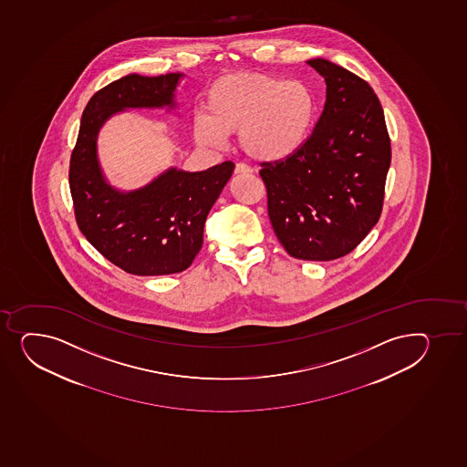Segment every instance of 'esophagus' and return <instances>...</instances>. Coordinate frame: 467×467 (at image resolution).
Wrapping results in <instances>:
<instances>
[{
  "mask_svg": "<svg viewBox=\"0 0 467 467\" xmlns=\"http://www.w3.org/2000/svg\"><path fill=\"white\" fill-rule=\"evenodd\" d=\"M251 167L244 164V162H238L235 166V173L236 175H245V173H251Z\"/></svg>",
  "mask_w": 467,
  "mask_h": 467,
  "instance_id": "1",
  "label": "esophagus"
}]
</instances>
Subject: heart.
Wrapping results in <instances>:
<instances>
[{
    "instance_id": "heart-1",
    "label": "heart",
    "mask_w": 467,
    "mask_h": 467,
    "mask_svg": "<svg viewBox=\"0 0 467 467\" xmlns=\"http://www.w3.org/2000/svg\"><path fill=\"white\" fill-rule=\"evenodd\" d=\"M314 115V94L300 79L227 75L209 88L206 115L193 119V135L215 146L224 135L240 132L241 149L249 157L280 161L303 146Z\"/></svg>"
}]
</instances>
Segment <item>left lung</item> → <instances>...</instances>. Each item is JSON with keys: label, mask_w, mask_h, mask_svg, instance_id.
I'll list each match as a JSON object with an SVG mask.
<instances>
[{"label": "left lung", "mask_w": 467, "mask_h": 467, "mask_svg": "<svg viewBox=\"0 0 467 467\" xmlns=\"http://www.w3.org/2000/svg\"><path fill=\"white\" fill-rule=\"evenodd\" d=\"M326 81L314 132L292 157L263 162L270 223L298 260L348 255L379 223L390 166L384 112L363 78L329 59L307 61Z\"/></svg>", "instance_id": "obj_1"}]
</instances>
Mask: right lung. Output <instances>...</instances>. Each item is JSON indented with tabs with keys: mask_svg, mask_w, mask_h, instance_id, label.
Returning a JSON list of instances; mask_svg holds the SVG:
<instances>
[{
	"mask_svg": "<svg viewBox=\"0 0 467 467\" xmlns=\"http://www.w3.org/2000/svg\"><path fill=\"white\" fill-rule=\"evenodd\" d=\"M182 74H130L90 99L70 157L69 184L79 231L95 249L133 275H169L186 270L202 245V231L235 164L224 161L202 172L167 169L137 191L110 186L99 166V129L126 109L177 108Z\"/></svg>",
	"mask_w": 467,
	"mask_h": 467,
	"instance_id": "obj_1",
	"label": "right lung"
}]
</instances>
